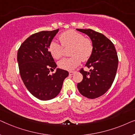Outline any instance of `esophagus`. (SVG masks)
<instances>
[{
	"label": "esophagus",
	"instance_id": "obj_1",
	"mask_svg": "<svg viewBox=\"0 0 135 135\" xmlns=\"http://www.w3.org/2000/svg\"><path fill=\"white\" fill-rule=\"evenodd\" d=\"M74 73H75V72L74 71H69V75H73L74 74Z\"/></svg>",
	"mask_w": 135,
	"mask_h": 135
}]
</instances>
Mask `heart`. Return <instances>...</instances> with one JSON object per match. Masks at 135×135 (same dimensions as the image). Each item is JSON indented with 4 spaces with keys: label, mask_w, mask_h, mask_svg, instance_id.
Here are the masks:
<instances>
[{
    "label": "heart",
    "mask_w": 135,
    "mask_h": 135,
    "mask_svg": "<svg viewBox=\"0 0 135 135\" xmlns=\"http://www.w3.org/2000/svg\"><path fill=\"white\" fill-rule=\"evenodd\" d=\"M61 44L52 41L49 50L53 58L58 60L64 55V48L71 47L70 58L60 61L58 66L62 69L71 71L80 64L81 61H86L93 53L94 46L90 38H85L82 34L74 30H68L59 36Z\"/></svg>",
    "instance_id": "1"
}]
</instances>
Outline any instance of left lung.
<instances>
[{"label":"left lung","mask_w":135,"mask_h":135,"mask_svg":"<svg viewBox=\"0 0 135 135\" xmlns=\"http://www.w3.org/2000/svg\"><path fill=\"white\" fill-rule=\"evenodd\" d=\"M77 30L88 35L94 46L85 65L90 71L80 69L83 80L78 83L77 88L84 97L95 99L104 95L114 82L119 62L117 51L113 43L101 33L90 29Z\"/></svg>","instance_id":"obj_1"}]
</instances>
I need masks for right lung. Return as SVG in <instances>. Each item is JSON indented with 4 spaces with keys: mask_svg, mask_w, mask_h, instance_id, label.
Wrapping results in <instances>:
<instances>
[{
    "mask_svg": "<svg viewBox=\"0 0 135 135\" xmlns=\"http://www.w3.org/2000/svg\"><path fill=\"white\" fill-rule=\"evenodd\" d=\"M59 29L40 31L26 38L19 48L17 61L23 82L33 96L40 100H50L60 93L63 81L69 75L65 70L57 69L50 74L56 64L49 51L51 40Z\"/></svg>",
    "mask_w": 135,
    "mask_h": 135,
    "instance_id": "obj_1",
    "label": "right lung"
}]
</instances>
